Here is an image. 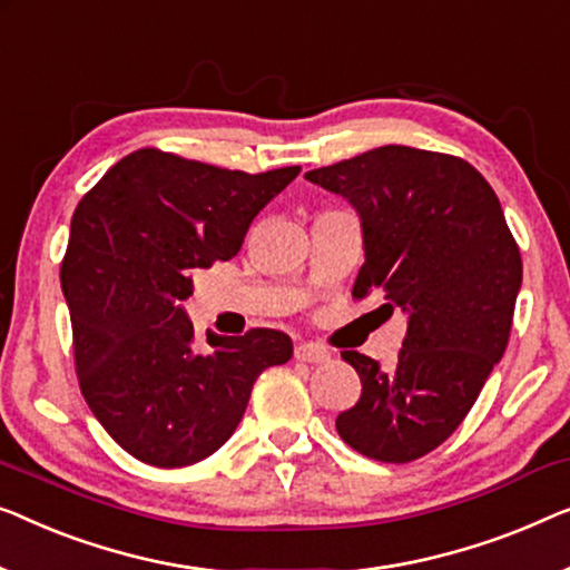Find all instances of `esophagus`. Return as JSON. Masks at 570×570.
Wrapping results in <instances>:
<instances>
[{"mask_svg": "<svg viewBox=\"0 0 570 570\" xmlns=\"http://www.w3.org/2000/svg\"><path fill=\"white\" fill-rule=\"evenodd\" d=\"M328 357H332V354H328L321 344L301 342L298 346H295V360H301V362H311V365H321V362H326Z\"/></svg>", "mask_w": 570, "mask_h": 570, "instance_id": "obj_1", "label": "esophagus"}]
</instances>
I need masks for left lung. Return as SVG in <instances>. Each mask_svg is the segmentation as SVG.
<instances>
[{"label": "left lung", "instance_id": "8db88e82", "mask_svg": "<svg viewBox=\"0 0 570 570\" xmlns=\"http://www.w3.org/2000/svg\"><path fill=\"white\" fill-rule=\"evenodd\" d=\"M305 179L357 210L365 265L352 295H385L406 336L391 373L360 352L362 395L336 432L362 455L409 463L455 432L504 357L522 257L497 193L458 156L381 146Z\"/></svg>", "mask_w": 570, "mask_h": 570}]
</instances>
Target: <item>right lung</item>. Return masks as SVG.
Segmentation results:
<instances>
[{"label":"right lung","mask_w":570,"mask_h":570,"mask_svg":"<svg viewBox=\"0 0 570 570\" xmlns=\"http://www.w3.org/2000/svg\"><path fill=\"white\" fill-rule=\"evenodd\" d=\"M301 167L246 175L141 148L71 218L61 265L79 385L107 434L156 468L200 463L242 422L262 370L293 357L283 332H208L195 344L185 301L195 269L242 249L259 210Z\"/></svg>","instance_id":"right-lung-1"}]
</instances>
